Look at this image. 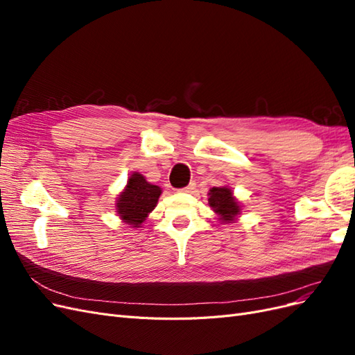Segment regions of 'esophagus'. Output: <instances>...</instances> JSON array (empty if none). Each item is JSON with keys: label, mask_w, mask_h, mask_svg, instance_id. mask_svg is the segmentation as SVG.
Wrapping results in <instances>:
<instances>
[{"label": "esophagus", "mask_w": 355, "mask_h": 355, "mask_svg": "<svg viewBox=\"0 0 355 355\" xmlns=\"http://www.w3.org/2000/svg\"><path fill=\"white\" fill-rule=\"evenodd\" d=\"M194 189H196V182H191V184H189L188 187L182 188L180 192H187V194H189V192H194Z\"/></svg>", "instance_id": "1"}]
</instances>
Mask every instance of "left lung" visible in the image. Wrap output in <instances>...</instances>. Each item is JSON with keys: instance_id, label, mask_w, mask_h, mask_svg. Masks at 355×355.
<instances>
[{"instance_id": "1", "label": "left lung", "mask_w": 355, "mask_h": 355, "mask_svg": "<svg viewBox=\"0 0 355 355\" xmlns=\"http://www.w3.org/2000/svg\"><path fill=\"white\" fill-rule=\"evenodd\" d=\"M207 196L209 206L216 213L220 223H234L239 220L243 206L230 187H214Z\"/></svg>"}]
</instances>
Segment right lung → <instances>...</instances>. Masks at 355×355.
Masks as SVG:
<instances>
[{"instance_id":"1","label":"right lung","mask_w":355,"mask_h":355,"mask_svg":"<svg viewBox=\"0 0 355 355\" xmlns=\"http://www.w3.org/2000/svg\"><path fill=\"white\" fill-rule=\"evenodd\" d=\"M161 192L158 185L149 184L144 175L133 171L116 197L115 211L123 223L130 228H141L148 214L157 207Z\"/></svg>"}]
</instances>
